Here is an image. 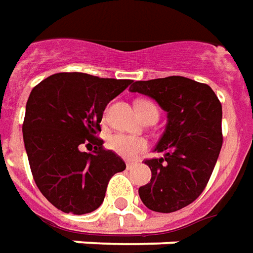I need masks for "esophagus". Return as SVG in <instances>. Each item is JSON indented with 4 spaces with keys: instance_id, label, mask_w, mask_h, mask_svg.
I'll return each instance as SVG.
<instances>
[{
    "instance_id": "34e87169",
    "label": "esophagus",
    "mask_w": 253,
    "mask_h": 253,
    "mask_svg": "<svg viewBox=\"0 0 253 253\" xmlns=\"http://www.w3.org/2000/svg\"><path fill=\"white\" fill-rule=\"evenodd\" d=\"M135 162H127V164H126V167H127V169H131L132 167H134V166H135Z\"/></svg>"
}]
</instances>
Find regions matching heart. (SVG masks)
Masks as SVG:
<instances>
[{
	"label": "heart",
	"instance_id": "heart-1",
	"mask_svg": "<svg viewBox=\"0 0 253 253\" xmlns=\"http://www.w3.org/2000/svg\"><path fill=\"white\" fill-rule=\"evenodd\" d=\"M137 109H138L142 119L151 116V115L159 116V111H157L156 105L153 102L148 101V100H141V101L137 102ZM107 145H108L109 149L115 152L116 155L125 157V159H132V157H135L138 153L146 149L148 142L142 137L116 132V134L109 135L108 139H107Z\"/></svg>",
	"mask_w": 253,
	"mask_h": 253
}]
</instances>
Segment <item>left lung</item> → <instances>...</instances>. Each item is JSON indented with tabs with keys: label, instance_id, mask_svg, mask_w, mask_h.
<instances>
[{
	"label": "left lung",
	"instance_id": "obj_1",
	"mask_svg": "<svg viewBox=\"0 0 253 253\" xmlns=\"http://www.w3.org/2000/svg\"><path fill=\"white\" fill-rule=\"evenodd\" d=\"M130 91L152 97L167 111V126L146 159L152 178L139 197L156 212H174L193 203L206 189L223 142L222 104L206 84L185 77L137 81Z\"/></svg>",
	"mask_w": 253,
	"mask_h": 253
}]
</instances>
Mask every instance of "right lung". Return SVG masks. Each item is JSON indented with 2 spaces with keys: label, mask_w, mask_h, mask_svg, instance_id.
<instances>
[{
  "label": "right lung",
  "mask_w": 253,
  "mask_h": 253,
  "mask_svg": "<svg viewBox=\"0 0 253 253\" xmlns=\"http://www.w3.org/2000/svg\"><path fill=\"white\" fill-rule=\"evenodd\" d=\"M130 79L60 72L31 90L23 122V139L37 186L65 213L84 215L101 206L109 179L126 169L97 137L111 100L131 84ZM82 144L94 146L82 152Z\"/></svg>",
  "instance_id": "1"
}]
</instances>
